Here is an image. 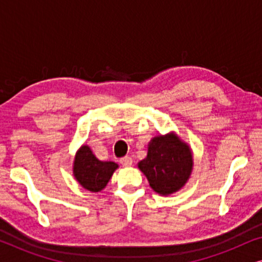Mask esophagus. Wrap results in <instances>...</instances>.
Wrapping results in <instances>:
<instances>
[{
  "label": "esophagus",
  "instance_id": "obj_1",
  "mask_svg": "<svg viewBox=\"0 0 262 262\" xmlns=\"http://www.w3.org/2000/svg\"><path fill=\"white\" fill-rule=\"evenodd\" d=\"M119 162L121 163V166H124V167H130L131 164H132V159H131L130 156H124V157H121Z\"/></svg>",
  "mask_w": 262,
  "mask_h": 262
}]
</instances>
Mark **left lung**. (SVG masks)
Wrapping results in <instances>:
<instances>
[{
	"label": "left lung",
	"mask_w": 262,
	"mask_h": 262,
	"mask_svg": "<svg viewBox=\"0 0 262 262\" xmlns=\"http://www.w3.org/2000/svg\"><path fill=\"white\" fill-rule=\"evenodd\" d=\"M192 167L191 150L174 135L154 138L149 144L148 155L138 163L150 187L163 195L179 191L187 182Z\"/></svg>",
	"instance_id": "8db88e82"
}]
</instances>
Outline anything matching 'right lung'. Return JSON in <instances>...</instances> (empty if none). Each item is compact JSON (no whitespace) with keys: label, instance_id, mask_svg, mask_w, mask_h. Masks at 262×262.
<instances>
[{"label":"right lung","instance_id":"1","mask_svg":"<svg viewBox=\"0 0 262 262\" xmlns=\"http://www.w3.org/2000/svg\"><path fill=\"white\" fill-rule=\"evenodd\" d=\"M118 164L112 161H100L88 145L78 150L74 162V175L82 187L91 192H99L106 187Z\"/></svg>","mask_w":262,"mask_h":262}]
</instances>
